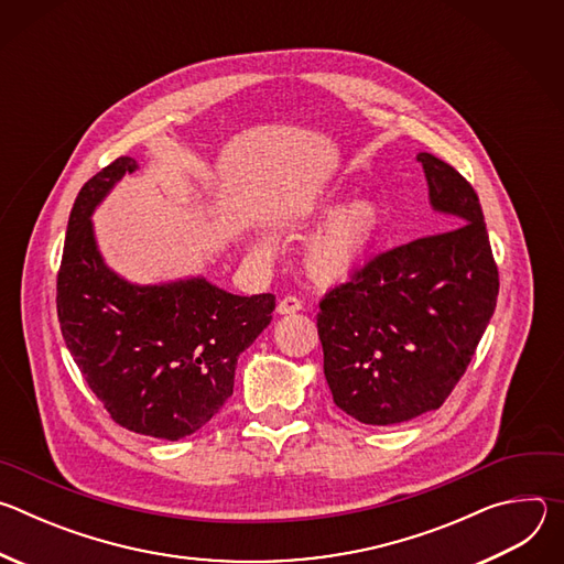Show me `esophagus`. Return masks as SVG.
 Masks as SVG:
<instances>
[{
  "label": "esophagus",
  "instance_id": "esophagus-1",
  "mask_svg": "<svg viewBox=\"0 0 564 564\" xmlns=\"http://www.w3.org/2000/svg\"><path fill=\"white\" fill-rule=\"evenodd\" d=\"M303 307V301L301 299H296V296H283L281 301H279V305H276V312L279 314H294V312H299Z\"/></svg>",
  "mask_w": 564,
  "mask_h": 564
}]
</instances>
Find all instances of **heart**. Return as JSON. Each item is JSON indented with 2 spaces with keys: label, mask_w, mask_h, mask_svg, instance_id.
<instances>
[{
  "label": "heart",
  "mask_w": 564,
  "mask_h": 564,
  "mask_svg": "<svg viewBox=\"0 0 564 564\" xmlns=\"http://www.w3.org/2000/svg\"><path fill=\"white\" fill-rule=\"evenodd\" d=\"M344 200L346 194L333 189L321 194L303 212L310 223L330 216L305 252L307 270L321 281H339L352 274L368 259L383 229V212L375 200L357 198L339 210Z\"/></svg>",
  "instance_id": "1"
}]
</instances>
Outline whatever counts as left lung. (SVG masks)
Returning <instances> with one entry per match:
<instances>
[{"label":"left lung","mask_w":564,"mask_h":564,"mask_svg":"<svg viewBox=\"0 0 564 564\" xmlns=\"http://www.w3.org/2000/svg\"><path fill=\"white\" fill-rule=\"evenodd\" d=\"M446 231L381 252L321 299L324 372L335 404L392 426L440 409L496 310L500 279L479 198L433 153H417Z\"/></svg>","instance_id":"left-lung-1"}]
</instances>
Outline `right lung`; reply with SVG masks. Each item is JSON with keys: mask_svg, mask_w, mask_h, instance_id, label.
Segmentation results:
<instances>
[{"mask_svg": "<svg viewBox=\"0 0 564 564\" xmlns=\"http://www.w3.org/2000/svg\"><path fill=\"white\" fill-rule=\"evenodd\" d=\"M122 155L79 189L57 272L62 337L111 420L133 433L183 440L234 392L238 355L270 326L274 294L238 296L203 276L135 285L102 259L91 216L133 174Z\"/></svg>", "mask_w": 564, "mask_h": 564, "instance_id": "obj_1", "label": "right lung"}]
</instances>
